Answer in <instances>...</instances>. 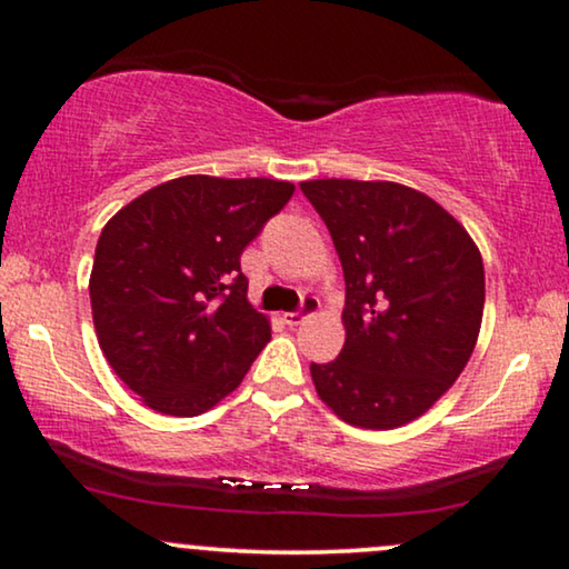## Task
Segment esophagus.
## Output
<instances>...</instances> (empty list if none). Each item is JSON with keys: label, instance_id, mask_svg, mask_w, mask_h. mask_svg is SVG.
I'll return each instance as SVG.
<instances>
[{"label": "esophagus", "instance_id": "esophagus-1", "mask_svg": "<svg viewBox=\"0 0 569 569\" xmlns=\"http://www.w3.org/2000/svg\"><path fill=\"white\" fill-rule=\"evenodd\" d=\"M318 306H321L318 298H313V295H306V298H302V308L298 310V313H284V323L287 326H300L308 316L316 313Z\"/></svg>", "mask_w": 569, "mask_h": 569}]
</instances>
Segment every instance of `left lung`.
<instances>
[{"mask_svg": "<svg viewBox=\"0 0 569 569\" xmlns=\"http://www.w3.org/2000/svg\"><path fill=\"white\" fill-rule=\"evenodd\" d=\"M331 232L347 282V339L310 365L316 393L365 430L415 422L456 383L485 316L473 238L427 193L393 181H302Z\"/></svg>", "mask_w": 569, "mask_h": 569, "instance_id": "8db88e82", "label": "left lung"}]
</instances>
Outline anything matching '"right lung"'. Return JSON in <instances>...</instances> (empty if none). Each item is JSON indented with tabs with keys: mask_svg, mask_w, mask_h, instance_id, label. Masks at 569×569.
Wrapping results in <instances>:
<instances>
[{
	"mask_svg": "<svg viewBox=\"0 0 569 569\" xmlns=\"http://www.w3.org/2000/svg\"><path fill=\"white\" fill-rule=\"evenodd\" d=\"M292 191L274 178L181 176L106 222L90 271L92 323L144 407L199 417L246 378L271 323L248 302L240 253Z\"/></svg>",
	"mask_w": 569,
	"mask_h": 569,
	"instance_id": "obj_1",
	"label": "right lung"
}]
</instances>
